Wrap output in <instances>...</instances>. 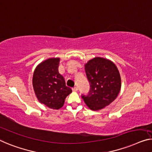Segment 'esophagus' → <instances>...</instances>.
Instances as JSON below:
<instances>
[{
	"instance_id": "esophagus-1",
	"label": "esophagus",
	"mask_w": 152,
	"mask_h": 152,
	"mask_svg": "<svg viewBox=\"0 0 152 152\" xmlns=\"http://www.w3.org/2000/svg\"><path fill=\"white\" fill-rule=\"evenodd\" d=\"M72 90H73L74 91H77L78 90V88L77 87H74L72 88Z\"/></svg>"
}]
</instances>
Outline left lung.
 Wrapping results in <instances>:
<instances>
[{
    "mask_svg": "<svg viewBox=\"0 0 152 152\" xmlns=\"http://www.w3.org/2000/svg\"><path fill=\"white\" fill-rule=\"evenodd\" d=\"M85 72L90 90L87 95L81 96L86 104L93 110L109 105L121 89V78L116 65L106 58L96 57L85 65Z\"/></svg>",
    "mask_w": 152,
    "mask_h": 152,
    "instance_id": "obj_1",
    "label": "left lung"
}]
</instances>
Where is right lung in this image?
I'll return each mask as SVG.
<instances>
[{"label":"right lung","mask_w":152,"mask_h":152,"mask_svg":"<svg viewBox=\"0 0 152 152\" xmlns=\"http://www.w3.org/2000/svg\"><path fill=\"white\" fill-rule=\"evenodd\" d=\"M60 58H49L38 65L33 74V85L41 103L53 109H59L72 91L65 85V79L58 73Z\"/></svg>","instance_id":"obj_1"}]
</instances>
